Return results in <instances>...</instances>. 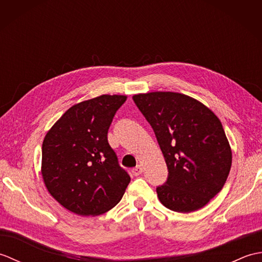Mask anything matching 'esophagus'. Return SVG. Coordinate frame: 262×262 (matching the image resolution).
<instances>
[{"mask_svg":"<svg viewBox=\"0 0 262 262\" xmlns=\"http://www.w3.org/2000/svg\"><path fill=\"white\" fill-rule=\"evenodd\" d=\"M132 172H133V174H134L135 177L140 176V174H142V172H143V166L142 165H137L136 168L133 169Z\"/></svg>","mask_w":262,"mask_h":262,"instance_id":"34e87169","label":"esophagus"}]
</instances>
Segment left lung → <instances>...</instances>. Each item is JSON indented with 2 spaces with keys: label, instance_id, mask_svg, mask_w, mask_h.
Listing matches in <instances>:
<instances>
[{
  "label": "left lung",
  "instance_id": "obj_1",
  "mask_svg": "<svg viewBox=\"0 0 262 262\" xmlns=\"http://www.w3.org/2000/svg\"><path fill=\"white\" fill-rule=\"evenodd\" d=\"M133 100L152 126L168 166V180L157 188L161 204L178 213L203 208L231 170L232 149L221 120L182 93H138Z\"/></svg>",
  "mask_w": 262,
  "mask_h": 262
}]
</instances>
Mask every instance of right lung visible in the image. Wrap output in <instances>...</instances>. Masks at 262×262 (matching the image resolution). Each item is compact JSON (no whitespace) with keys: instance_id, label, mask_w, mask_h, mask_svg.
Listing matches in <instances>:
<instances>
[{"instance_id":"obj_1","label":"right lung","mask_w":262,"mask_h":262,"mask_svg":"<svg viewBox=\"0 0 262 262\" xmlns=\"http://www.w3.org/2000/svg\"><path fill=\"white\" fill-rule=\"evenodd\" d=\"M126 99L102 94L72 105L43 138V183L53 198L72 213L101 215L124 196L130 177L119 166L107 134Z\"/></svg>"}]
</instances>
